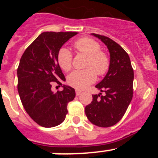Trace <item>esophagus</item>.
<instances>
[{"label": "esophagus", "mask_w": 158, "mask_h": 158, "mask_svg": "<svg viewBox=\"0 0 158 158\" xmlns=\"http://www.w3.org/2000/svg\"><path fill=\"white\" fill-rule=\"evenodd\" d=\"M81 90H79V89H76L77 96H79V95H81Z\"/></svg>", "instance_id": "obj_1"}]
</instances>
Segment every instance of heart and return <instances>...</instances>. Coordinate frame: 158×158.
<instances>
[{"label":"heart","instance_id":"b5f03b06","mask_svg":"<svg viewBox=\"0 0 158 158\" xmlns=\"http://www.w3.org/2000/svg\"><path fill=\"white\" fill-rule=\"evenodd\" d=\"M77 51L87 56L83 70H76L68 76L69 85L77 89H84L93 84L96 79V73L104 76L110 67V58L107 54L100 51V45L90 38H81L74 43ZM60 67L65 71H69L73 67V55L66 47H62L57 56Z\"/></svg>","mask_w":158,"mask_h":158}]
</instances>
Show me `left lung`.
I'll list each match as a JSON object with an SVG mask.
<instances>
[{
    "label": "left lung",
    "mask_w": 158,
    "mask_h": 158,
    "mask_svg": "<svg viewBox=\"0 0 158 158\" xmlns=\"http://www.w3.org/2000/svg\"><path fill=\"white\" fill-rule=\"evenodd\" d=\"M107 46L110 67L96 88L105 95H93V101L85 107V115L96 126L109 127L120 120L133 97L134 70L127 53L110 38L92 34Z\"/></svg>",
    "instance_id": "left-lung-1"
}]
</instances>
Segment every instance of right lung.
Instances as JSON below:
<instances>
[{"label": "right lung", "mask_w": 158, "mask_h": 158, "mask_svg": "<svg viewBox=\"0 0 158 158\" xmlns=\"http://www.w3.org/2000/svg\"><path fill=\"white\" fill-rule=\"evenodd\" d=\"M77 32H43L25 50L17 69L18 93L29 116L43 127H53L65 118L67 104L74 99L73 88L62 85L65 77L58 62V51ZM53 83L64 87L56 94ZM59 85V86H60Z\"/></svg>", "instance_id": "1"}]
</instances>
